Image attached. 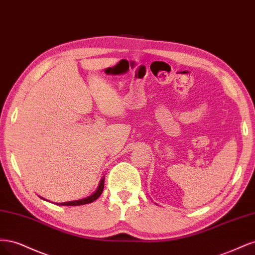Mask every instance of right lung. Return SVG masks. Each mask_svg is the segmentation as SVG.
Segmentation results:
<instances>
[{"label":"right lung","mask_w":255,"mask_h":255,"mask_svg":"<svg viewBox=\"0 0 255 255\" xmlns=\"http://www.w3.org/2000/svg\"><path fill=\"white\" fill-rule=\"evenodd\" d=\"M104 188V177H102V180L100 181L99 186L97 188V190L95 191V194H92L91 196L87 197V198H84L81 200H75V201H69V202H63V203H55L57 205H65V206H76V205H83V204H87V203H91L94 202L95 200H97L100 196H101L102 191ZM41 198V197H40ZM43 199V198H41ZM44 200V199H43Z\"/></svg>","instance_id":"right-lung-1"}]
</instances>
